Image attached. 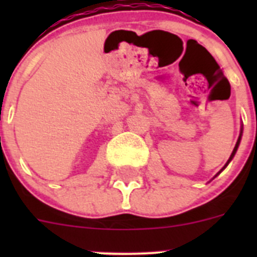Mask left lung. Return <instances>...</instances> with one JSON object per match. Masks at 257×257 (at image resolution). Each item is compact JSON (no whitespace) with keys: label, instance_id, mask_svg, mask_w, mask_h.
Here are the masks:
<instances>
[{"label":"left lung","instance_id":"1","mask_svg":"<svg viewBox=\"0 0 257 257\" xmlns=\"http://www.w3.org/2000/svg\"><path fill=\"white\" fill-rule=\"evenodd\" d=\"M239 142H240V135H239V138H238V142H237V144H235V147H234V149H233V152H231V154H230V157H229V160H228V162H226V165L224 166V169H225L226 166H228V163L230 162L231 161V158H233V157H234V154H235V152H237V149H238V145H239ZM222 169V170H224ZM221 170V171H222Z\"/></svg>","mask_w":257,"mask_h":257}]
</instances>
